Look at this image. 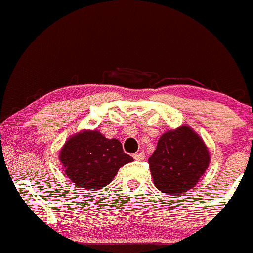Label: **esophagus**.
<instances>
[{
  "label": "esophagus",
  "instance_id": "34e87169",
  "mask_svg": "<svg viewBox=\"0 0 253 253\" xmlns=\"http://www.w3.org/2000/svg\"><path fill=\"white\" fill-rule=\"evenodd\" d=\"M133 158L135 159V160H138V161L144 160V159H145V153H144V151H143V150L138 151V153H135V154H134Z\"/></svg>",
  "mask_w": 253,
  "mask_h": 253
}]
</instances>
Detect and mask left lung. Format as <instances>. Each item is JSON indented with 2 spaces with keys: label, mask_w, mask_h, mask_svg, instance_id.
<instances>
[{
  "label": "left lung",
  "mask_w": 253,
  "mask_h": 253,
  "mask_svg": "<svg viewBox=\"0 0 253 253\" xmlns=\"http://www.w3.org/2000/svg\"><path fill=\"white\" fill-rule=\"evenodd\" d=\"M154 184L165 194L185 193L205 173L210 162L204 142L188 126L166 132L149 158Z\"/></svg>",
  "instance_id": "left-lung-1"
}]
</instances>
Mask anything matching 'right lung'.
Returning a JSON list of instances; mask_svg holds the SVG:
<instances>
[{
  "instance_id": "add662e5",
  "label": "right lung",
  "mask_w": 253,
  "mask_h": 253,
  "mask_svg": "<svg viewBox=\"0 0 253 253\" xmlns=\"http://www.w3.org/2000/svg\"><path fill=\"white\" fill-rule=\"evenodd\" d=\"M132 160L118 139H108L97 131L74 135L60 151L66 175L87 190L106 187L120 167Z\"/></svg>"
}]
</instances>
